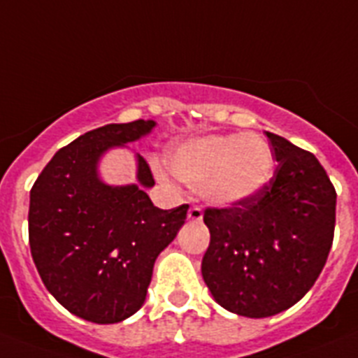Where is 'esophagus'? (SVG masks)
I'll use <instances>...</instances> for the list:
<instances>
[{
	"mask_svg": "<svg viewBox=\"0 0 358 358\" xmlns=\"http://www.w3.org/2000/svg\"><path fill=\"white\" fill-rule=\"evenodd\" d=\"M187 216L191 222H200L201 217H203V210H201L200 205H191V209H189Z\"/></svg>",
	"mask_w": 358,
	"mask_h": 358,
	"instance_id": "obj_1",
	"label": "esophagus"
}]
</instances>
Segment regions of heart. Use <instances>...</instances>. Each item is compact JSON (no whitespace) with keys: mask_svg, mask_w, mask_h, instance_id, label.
Masks as SVG:
<instances>
[{"mask_svg":"<svg viewBox=\"0 0 358 358\" xmlns=\"http://www.w3.org/2000/svg\"><path fill=\"white\" fill-rule=\"evenodd\" d=\"M169 167L214 205H234L265 187L273 157L257 135H209L176 148L169 155Z\"/></svg>","mask_w":358,"mask_h":358,"instance_id":"1","label":"heart"}]
</instances>
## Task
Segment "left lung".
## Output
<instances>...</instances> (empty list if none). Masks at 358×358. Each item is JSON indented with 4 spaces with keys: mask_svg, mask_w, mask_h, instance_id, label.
<instances>
[{
    "mask_svg": "<svg viewBox=\"0 0 358 358\" xmlns=\"http://www.w3.org/2000/svg\"><path fill=\"white\" fill-rule=\"evenodd\" d=\"M279 162L265 187L203 213L210 243L201 275L217 304L243 317L275 315L313 287L334 243L337 192L315 155L266 133Z\"/></svg>",
    "mask_w": 358,
    "mask_h": 358,
    "instance_id": "1",
    "label": "left lung"
}]
</instances>
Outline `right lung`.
Listing matches in <instances>:
<instances>
[{"instance_id": "right-lung-1", "label": "right lung", "mask_w": 358, "mask_h": 358, "mask_svg": "<svg viewBox=\"0 0 358 358\" xmlns=\"http://www.w3.org/2000/svg\"><path fill=\"white\" fill-rule=\"evenodd\" d=\"M153 120L108 124L59 149L30 191L29 241L46 290L73 315L113 324L141 310L155 259L176 238L189 205L155 207V185L138 155L141 185L110 187L97 162L113 145L141 138Z\"/></svg>"}]
</instances>
